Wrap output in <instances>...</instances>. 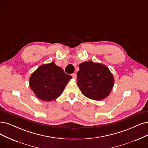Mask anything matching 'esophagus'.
<instances>
[{"label": "esophagus", "mask_w": 148, "mask_h": 148, "mask_svg": "<svg viewBox=\"0 0 148 148\" xmlns=\"http://www.w3.org/2000/svg\"><path fill=\"white\" fill-rule=\"evenodd\" d=\"M71 75H72V77L74 78V79H76V77H77V75H76L75 73H73L71 74Z\"/></svg>", "instance_id": "1"}]
</instances>
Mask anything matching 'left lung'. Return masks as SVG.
Returning a JSON list of instances; mask_svg holds the SVG:
<instances>
[{
  "label": "left lung",
  "mask_w": 148,
  "mask_h": 148,
  "mask_svg": "<svg viewBox=\"0 0 148 148\" xmlns=\"http://www.w3.org/2000/svg\"><path fill=\"white\" fill-rule=\"evenodd\" d=\"M77 85L86 97L101 101L107 97L114 85V77L106 66L92 61L79 64Z\"/></svg>",
  "instance_id": "obj_1"
}]
</instances>
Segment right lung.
<instances>
[{"instance_id":"add662e5","label":"right lung","mask_w":148,"mask_h":148,"mask_svg":"<svg viewBox=\"0 0 148 148\" xmlns=\"http://www.w3.org/2000/svg\"><path fill=\"white\" fill-rule=\"evenodd\" d=\"M71 78L52 62L40 66L34 71L30 77L29 85L38 99L51 101L62 95Z\"/></svg>"}]
</instances>
